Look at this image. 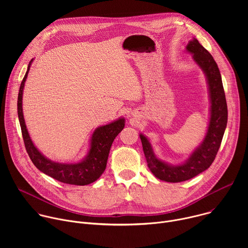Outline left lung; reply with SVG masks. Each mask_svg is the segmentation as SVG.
<instances>
[{
  "instance_id": "obj_1",
  "label": "left lung",
  "mask_w": 248,
  "mask_h": 248,
  "mask_svg": "<svg viewBox=\"0 0 248 248\" xmlns=\"http://www.w3.org/2000/svg\"><path fill=\"white\" fill-rule=\"evenodd\" d=\"M186 51L192 55L194 62L201 68L207 81L210 118L204 139L185 162L171 165L159 159L149 139L142 133L139 134L149 170L157 179L168 183L185 182L207 170L215 160L228 123L227 101L218 64L195 38L188 42Z\"/></svg>"
}]
</instances>
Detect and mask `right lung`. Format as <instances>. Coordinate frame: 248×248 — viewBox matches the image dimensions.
Wrapping results in <instances>:
<instances>
[{"label": "right lung", "instance_id": "1", "mask_svg": "<svg viewBox=\"0 0 248 248\" xmlns=\"http://www.w3.org/2000/svg\"><path fill=\"white\" fill-rule=\"evenodd\" d=\"M32 62L33 59L27 66L26 74L19 87L17 98V115L28 156L34 166L39 170L61 183L75 186H86L94 183L102 175L106 166H107L113 141L124 127V118L122 117L110 124L98 126L91 134L87 154L80 161L74 163H60L48 159L34 145L26 128L22 112L23 88Z\"/></svg>", "mask_w": 248, "mask_h": 248}]
</instances>
